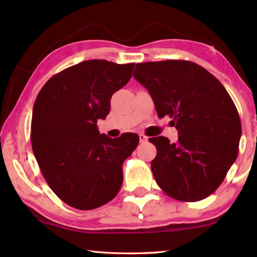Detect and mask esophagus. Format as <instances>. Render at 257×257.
Listing matches in <instances>:
<instances>
[{"mask_svg": "<svg viewBox=\"0 0 257 257\" xmlns=\"http://www.w3.org/2000/svg\"><path fill=\"white\" fill-rule=\"evenodd\" d=\"M147 140H148V137H147V136H145L143 134H139V141H140V143H146Z\"/></svg>", "mask_w": 257, "mask_h": 257, "instance_id": "1", "label": "esophagus"}]
</instances>
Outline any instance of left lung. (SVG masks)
<instances>
[{
  "label": "left lung",
  "mask_w": 257,
  "mask_h": 257,
  "mask_svg": "<svg viewBox=\"0 0 257 257\" xmlns=\"http://www.w3.org/2000/svg\"><path fill=\"white\" fill-rule=\"evenodd\" d=\"M136 80L148 89L158 117L168 114L178 141L150 138L157 148L151 161L156 182L171 198L195 202L220 187L236 160L241 119L219 80L189 61L139 63Z\"/></svg>",
  "instance_id": "1"
}]
</instances>
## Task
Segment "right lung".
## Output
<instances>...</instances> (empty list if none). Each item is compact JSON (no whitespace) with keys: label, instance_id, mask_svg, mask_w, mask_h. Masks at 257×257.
I'll use <instances>...</instances> for the list:
<instances>
[{"label":"right lung","instance_id":"obj_1","mask_svg":"<svg viewBox=\"0 0 257 257\" xmlns=\"http://www.w3.org/2000/svg\"><path fill=\"white\" fill-rule=\"evenodd\" d=\"M135 64L91 59L54 75L33 107L31 143L47 184L78 210L111 201L122 184V163L138 135H100L97 120L110 111L111 96L132 78Z\"/></svg>","mask_w":257,"mask_h":257}]
</instances>
